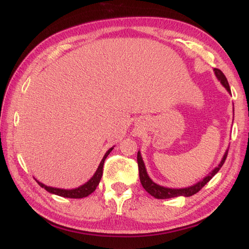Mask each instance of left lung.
Returning a JSON list of instances; mask_svg holds the SVG:
<instances>
[{
    "label": "left lung",
    "mask_w": 249,
    "mask_h": 249,
    "mask_svg": "<svg viewBox=\"0 0 249 249\" xmlns=\"http://www.w3.org/2000/svg\"><path fill=\"white\" fill-rule=\"evenodd\" d=\"M214 73L216 75V78L220 80V82L222 83V85L224 86L227 91L229 93H231V87H229V84L227 82L226 76L224 75L220 69L218 68H214ZM228 155V151L225 152L224 157H223L221 163L219 164L218 167H215L212 173H210L206 178H204L202 181H200L199 183H196V185L194 186H190L187 188H181V189H175V188H167V187H163L158 185L155 182H152L150 180V178L148 177L147 173H146V169H145V165L144 162L142 160V157L141 154L138 151V156H137V160H138V166H139V176H140V181H141L142 186L144 187V189L147 191L149 195H151L152 196L157 197V199H169V197H176V196H194L195 194L199 193V191L206 185V184L213 179V177L218 173L220 170V168L223 166V164H224L226 158Z\"/></svg>",
    "instance_id": "obj_1"
}]
</instances>
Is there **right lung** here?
Instances as JSON below:
<instances>
[{
    "instance_id": "1",
    "label": "right lung",
    "mask_w": 249,
    "mask_h": 249,
    "mask_svg": "<svg viewBox=\"0 0 249 249\" xmlns=\"http://www.w3.org/2000/svg\"><path fill=\"white\" fill-rule=\"evenodd\" d=\"M112 149L113 148H110L109 150L106 152L105 156L103 157V159H102V161H101V163L99 165L97 171H95V174L93 175V177L91 178V179L89 180L88 182H86L84 185H82V186H80L78 188H74V189H61V188H54V187L46 186V185H44V184H42L39 181H36V182H37V184H39V185L42 188L46 189L48 193L58 195L60 196L71 197V199H81V197H85V196H89L90 194H92L93 191L95 190V188H97V186L99 185L100 180H101V178H102V175H103V166H104L105 159L107 158L108 155L110 154Z\"/></svg>"
}]
</instances>
